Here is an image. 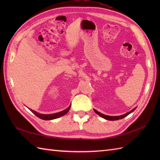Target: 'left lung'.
Returning <instances> with one entry per match:
<instances>
[{"instance_id": "left-lung-1", "label": "left lung", "mask_w": 160, "mask_h": 160, "mask_svg": "<svg viewBox=\"0 0 160 160\" xmlns=\"http://www.w3.org/2000/svg\"><path fill=\"white\" fill-rule=\"evenodd\" d=\"M137 108V107H135V108H133V109H132L131 111H130L129 112H128V113H125V114H124V115H118V116H109V115H104V114L101 113H100L99 111H96V109H93V110H94V111H95V113H96L98 115H99L100 117H102V118L105 119V120L113 121V120H120V119H122V118H125L126 116H127L128 115H129L130 113H131L132 112H133V111H135V108Z\"/></svg>"}]
</instances>
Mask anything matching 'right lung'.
<instances>
[{"instance_id": "1", "label": "right lung", "mask_w": 160, "mask_h": 160, "mask_svg": "<svg viewBox=\"0 0 160 160\" xmlns=\"http://www.w3.org/2000/svg\"><path fill=\"white\" fill-rule=\"evenodd\" d=\"M71 108V104L69 106V107L67 108L66 109H64L62 111L58 112V113H53V114H41V113H39L38 112H36L35 111H33L32 109H29L33 113H34L37 117H38L39 118L42 119V120H54V119H56V118H58L61 116H62V115H65L68 111H69Z\"/></svg>"}]
</instances>
